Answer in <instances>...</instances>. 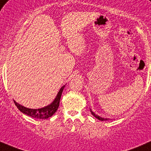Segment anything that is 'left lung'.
I'll return each mask as SVG.
<instances>
[{
  "instance_id": "1",
  "label": "left lung",
  "mask_w": 151,
  "mask_h": 151,
  "mask_svg": "<svg viewBox=\"0 0 151 151\" xmlns=\"http://www.w3.org/2000/svg\"><path fill=\"white\" fill-rule=\"evenodd\" d=\"M90 110H91V109H90ZM91 114H92L93 116L94 117H96V118H98V119L100 120V121H108V118H102V117L98 116V115L95 114V113L93 112V111H91Z\"/></svg>"
}]
</instances>
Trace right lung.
Returning <instances> with one entry per match:
<instances>
[{
    "label": "right lung",
    "instance_id": "add662e5",
    "mask_svg": "<svg viewBox=\"0 0 151 151\" xmlns=\"http://www.w3.org/2000/svg\"><path fill=\"white\" fill-rule=\"evenodd\" d=\"M64 88H65V86H62L61 88L60 89L59 92L58 93L56 97H55V100H54L53 102L50 103V105H48V106L42 108H39V109H31V108H25L24 106H21V104L16 102L15 101L14 103L20 111H21L22 113L27 115V116H29L32 117V118H38V119H47V118L51 117L54 113L56 112L58 108L60 97H61V95Z\"/></svg>",
    "mask_w": 151,
    "mask_h": 151
}]
</instances>
